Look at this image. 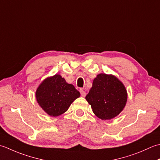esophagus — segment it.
I'll use <instances>...</instances> for the list:
<instances>
[{
    "label": "esophagus",
    "instance_id": "obj_1",
    "mask_svg": "<svg viewBox=\"0 0 160 160\" xmlns=\"http://www.w3.org/2000/svg\"><path fill=\"white\" fill-rule=\"evenodd\" d=\"M80 93H81V96L82 97H86V92H85V91L83 90H82V89H81L80 90Z\"/></svg>",
    "mask_w": 160,
    "mask_h": 160
}]
</instances>
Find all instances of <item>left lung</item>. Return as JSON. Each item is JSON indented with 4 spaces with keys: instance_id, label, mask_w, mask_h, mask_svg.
<instances>
[{
    "instance_id": "obj_1",
    "label": "left lung",
    "mask_w": 160,
    "mask_h": 160,
    "mask_svg": "<svg viewBox=\"0 0 160 160\" xmlns=\"http://www.w3.org/2000/svg\"><path fill=\"white\" fill-rule=\"evenodd\" d=\"M128 99L124 85L112 74H97L86 99L94 115L102 120L117 117L126 106Z\"/></svg>"
}]
</instances>
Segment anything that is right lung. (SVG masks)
<instances>
[{
  "mask_svg": "<svg viewBox=\"0 0 160 160\" xmlns=\"http://www.w3.org/2000/svg\"><path fill=\"white\" fill-rule=\"evenodd\" d=\"M80 92L72 84L68 83L60 74L45 79L36 91V99L40 107L51 117L66 112Z\"/></svg>",
  "mask_w": 160,
  "mask_h": 160,
  "instance_id": "obj_1",
  "label": "right lung"
}]
</instances>
